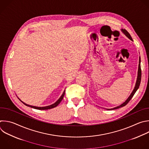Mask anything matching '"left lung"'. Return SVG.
<instances>
[{
	"instance_id": "8db88e82",
	"label": "left lung",
	"mask_w": 149,
	"mask_h": 149,
	"mask_svg": "<svg viewBox=\"0 0 149 149\" xmlns=\"http://www.w3.org/2000/svg\"><path fill=\"white\" fill-rule=\"evenodd\" d=\"M121 31L128 38H129L130 40L133 41V39L131 37V36L130 35V34L125 30V29H121ZM140 57H139V67H138V72H137V80H136V84H135V86L133 90V91L132 92V93H130V96L127 97V100L125 101V102H124L123 104H122L120 105L119 106H118L116 107H115L113 108H111V109H106L107 110H113V109H118V108H120L121 107H125L126 105L127 104V103L130 101V100H131V99L132 98V97L133 96V95H134V93H136V92L137 91V90L138 89L139 86H140V81H141V67H140Z\"/></svg>"
}]
</instances>
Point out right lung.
I'll return each instance as SVG.
<instances>
[{
	"instance_id": "add662e5",
	"label": "right lung",
	"mask_w": 149,
	"mask_h": 149,
	"mask_svg": "<svg viewBox=\"0 0 149 149\" xmlns=\"http://www.w3.org/2000/svg\"><path fill=\"white\" fill-rule=\"evenodd\" d=\"M65 90L64 91V92H63L62 95L60 96V97L58 99V100L55 103H54L53 104L50 105H49V106L42 107H35V106H32V105H28V104H27L23 102L22 101H21L18 97H17L19 99V100H20L23 104H24L25 105H26V106H27V107H31V108H34V109H38V110H47V109H49L54 108L56 107L57 106H58V105H59V104L61 102V101L63 100V97H64V95H65Z\"/></svg>"
}]
</instances>
